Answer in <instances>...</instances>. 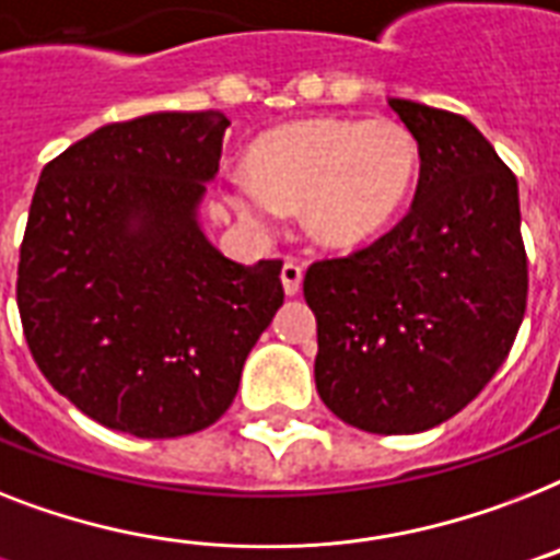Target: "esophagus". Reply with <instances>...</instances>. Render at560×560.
Masks as SVG:
<instances>
[{
  "mask_svg": "<svg viewBox=\"0 0 560 560\" xmlns=\"http://www.w3.org/2000/svg\"><path fill=\"white\" fill-rule=\"evenodd\" d=\"M302 265H295L293 258H288L284 261V267H281V284H284V293L288 295H295L299 290H302Z\"/></svg>",
  "mask_w": 560,
  "mask_h": 560,
  "instance_id": "obj_1",
  "label": "esophagus"
}]
</instances>
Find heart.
<instances>
[{"instance_id": "heart-1", "label": "heart", "mask_w": 560, "mask_h": 560, "mask_svg": "<svg viewBox=\"0 0 560 560\" xmlns=\"http://www.w3.org/2000/svg\"><path fill=\"white\" fill-rule=\"evenodd\" d=\"M247 166L249 177L230 184V203L247 224L267 230L279 209H302L316 244L351 249L402 212L420 175V149L394 117H316L267 131Z\"/></svg>"}]
</instances>
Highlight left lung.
Listing matches in <instances>:
<instances>
[{"label":"left lung","instance_id":"8db88e82","mask_svg":"<svg viewBox=\"0 0 560 560\" xmlns=\"http://www.w3.org/2000/svg\"><path fill=\"white\" fill-rule=\"evenodd\" d=\"M420 149L397 226L304 272L322 402L371 434H417L469 406L526 313L517 180L466 117L388 100Z\"/></svg>","mask_w":560,"mask_h":560}]
</instances>
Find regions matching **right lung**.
<instances>
[{
	"label": "right lung",
	"mask_w": 560,
	"mask_h": 560,
	"mask_svg": "<svg viewBox=\"0 0 560 560\" xmlns=\"http://www.w3.org/2000/svg\"><path fill=\"white\" fill-rule=\"evenodd\" d=\"M226 126L221 112L108 122L39 175L22 330L54 390L106 429L163 440L212 425L284 302L279 258L230 261L198 226Z\"/></svg>",
	"instance_id": "obj_1"
}]
</instances>
